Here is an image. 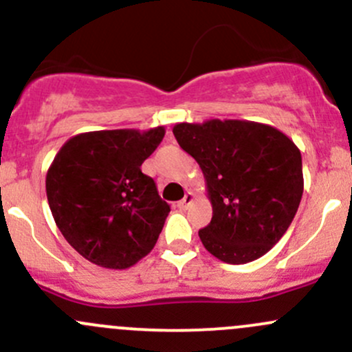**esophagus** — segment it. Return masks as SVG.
<instances>
[{"instance_id": "obj_1", "label": "esophagus", "mask_w": 352, "mask_h": 352, "mask_svg": "<svg viewBox=\"0 0 352 352\" xmlns=\"http://www.w3.org/2000/svg\"><path fill=\"white\" fill-rule=\"evenodd\" d=\"M192 202H194V194L192 192H187L186 196H184L182 201L177 202V206H179V209H187L190 204H192Z\"/></svg>"}]
</instances>
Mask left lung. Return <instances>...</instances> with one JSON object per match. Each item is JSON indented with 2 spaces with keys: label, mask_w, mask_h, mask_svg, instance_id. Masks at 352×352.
I'll return each mask as SVG.
<instances>
[{
  "label": "left lung",
  "mask_w": 352,
  "mask_h": 352,
  "mask_svg": "<svg viewBox=\"0 0 352 352\" xmlns=\"http://www.w3.org/2000/svg\"><path fill=\"white\" fill-rule=\"evenodd\" d=\"M173 136L201 166L212 218L199 230L209 254L247 264L267 254L289 228L303 196L296 144L254 120L180 122Z\"/></svg>",
  "instance_id": "left-lung-1"
}]
</instances>
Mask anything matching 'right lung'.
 <instances>
[{"label": "right lung", "instance_id": "obj_1", "mask_svg": "<svg viewBox=\"0 0 352 352\" xmlns=\"http://www.w3.org/2000/svg\"><path fill=\"white\" fill-rule=\"evenodd\" d=\"M165 127L69 138L45 175L49 208L67 243L91 264L127 269L153 250L170 206L141 165Z\"/></svg>", "mask_w": 352, "mask_h": 352}]
</instances>
